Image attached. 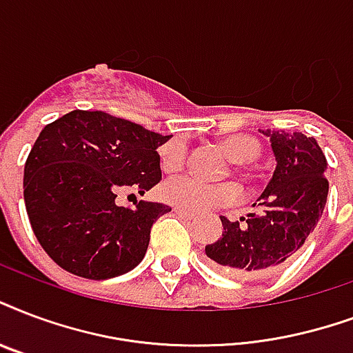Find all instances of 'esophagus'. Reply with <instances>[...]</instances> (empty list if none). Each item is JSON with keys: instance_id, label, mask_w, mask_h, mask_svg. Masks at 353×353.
<instances>
[{"instance_id": "34e87169", "label": "esophagus", "mask_w": 353, "mask_h": 353, "mask_svg": "<svg viewBox=\"0 0 353 353\" xmlns=\"http://www.w3.org/2000/svg\"><path fill=\"white\" fill-rule=\"evenodd\" d=\"M174 211H176L179 216H183V219H194V212L187 211V209H179V207H174Z\"/></svg>"}]
</instances>
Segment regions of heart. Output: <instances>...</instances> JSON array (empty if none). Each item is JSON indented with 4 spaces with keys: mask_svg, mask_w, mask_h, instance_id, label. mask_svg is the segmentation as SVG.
<instances>
[{
    "mask_svg": "<svg viewBox=\"0 0 353 353\" xmlns=\"http://www.w3.org/2000/svg\"><path fill=\"white\" fill-rule=\"evenodd\" d=\"M220 146L235 163L248 165L259 157L261 146L252 134L235 133L225 137ZM187 161V148L181 141L168 142L161 148V168L165 172H177ZM241 196V188L233 181L205 183L194 176L172 177L161 187V198L179 209L200 212L212 207L230 205Z\"/></svg>",
    "mask_w": 353,
    "mask_h": 353,
    "instance_id": "b5f03b06",
    "label": "heart"
}]
</instances>
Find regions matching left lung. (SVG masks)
Returning a JSON list of instances; mask_svg holds the SVG:
<instances>
[{
  "mask_svg": "<svg viewBox=\"0 0 353 353\" xmlns=\"http://www.w3.org/2000/svg\"><path fill=\"white\" fill-rule=\"evenodd\" d=\"M263 133L272 141L278 165L261 194L259 211L236 222L220 216L222 236L205 246L207 257L236 278L274 272L302 248L322 216L330 187L326 157L314 139L285 131Z\"/></svg>",
  "mask_w": 353,
  "mask_h": 353,
  "instance_id": "1",
  "label": "left lung"
}]
</instances>
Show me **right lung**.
<instances>
[{
    "label": "right lung",
    "mask_w": 353,
    "mask_h": 353,
    "mask_svg": "<svg viewBox=\"0 0 353 353\" xmlns=\"http://www.w3.org/2000/svg\"><path fill=\"white\" fill-rule=\"evenodd\" d=\"M168 139L81 109L40 131L23 168V200L40 246L61 268L109 279L144 259L152 225L170 207H120L114 200L128 190L144 194L163 179L157 148Z\"/></svg>",
    "instance_id": "obj_1"
}]
</instances>
